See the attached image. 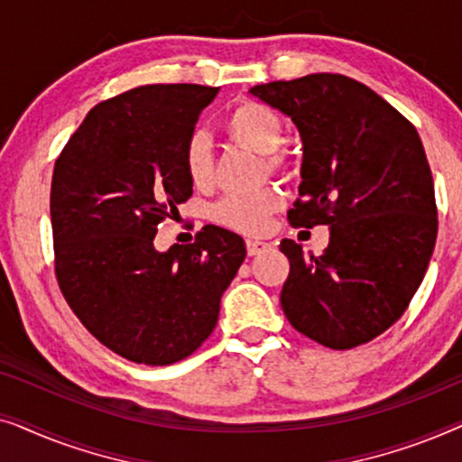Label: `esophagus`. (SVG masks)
I'll list each match as a JSON object with an SVG mask.
<instances>
[{"mask_svg": "<svg viewBox=\"0 0 462 462\" xmlns=\"http://www.w3.org/2000/svg\"><path fill=\"white\" fill-rule=\"evenodd\" d=\"M245 248H248V254L250 256H256V254H261V252H264V250H269L271 248V244H267V242H263V239H245Z\"/></svg>", "mask_w": 462, "mask_h": 462, "instance_id": "34e87169", "label": "esophagus"}]
</instances>
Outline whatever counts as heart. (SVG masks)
Here are the masks:
<instances>
[{"mask_svg":"<svg viewBox=\"0 0 462 462\" xmlns=\"http://www.w3.org/2000/svg\"><path fill=\"white\" fill-rule=\"evenodd\" d=\"M226 132L233 141L264 155L271 172L286 168V155L282 153L283 122L277 111L261 103H242L226 117ZM185 170L195 187L212 185V153L206 134L195 132L185 147ZM282 195L275 189H261L254 193H231L214 206V218L220 225L242 233H258L267 225L269 217L280 210Z\"/></svg>","mask_w":462,"mask_h":462,"instance_id":"obj_1","label":"heart"}]
</instances>
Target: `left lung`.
Wrapping results in <instances>:
<instances>
[{"label": "left lung", "instance_id": "8db88e82", "mask_svg": "<svg viewBox=\"0 0 462 462\" xmlns=\"http://www.w3.org/2000/svg\"><path fill=\"white\" fill-rule=\"evenodd\" d=\"M300 134L294 226L330 225L321 256L292 239L282 309L290 324L330 349L368 343L402 318L438 237L433 176L412 124L368 86L311 73L250 88Z\"/></svg>", "mask_w": 462, "mask_h": 462}]
</instances>
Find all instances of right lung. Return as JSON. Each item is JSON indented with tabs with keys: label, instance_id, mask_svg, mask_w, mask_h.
I'll return each mask as SVG.
<instances>
[{
	"label": "right lung",
	"instance_id": "obj_1",
	"mask_svg": "<svg viewBox=\"0 0 462 462\" xmlns=\"http://www.w3.org/2000/svg\"><path fill=\"white\" fill-rule=\"evenodd\" d=\"M220 88L153 84L88 113L56 160L50 191L56 277L94 338L130 362H180L210 337L242 267L237 233L208 225L195 244L153 245L191 198L185 147Z\"/></svg>",
	"mask_w": 462,
	"mask_h": 462
}]
</instances>
